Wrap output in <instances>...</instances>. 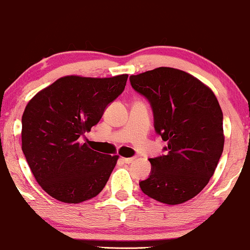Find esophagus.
I'll return each mask as SVG.
<instances>
[{
    "instance_id": "esophagus-1",
    "label": "esophagus",
    "mask_w": 250,
    "mask_h": 250,
    "mask_svg": "<svg viewBox=\"0 0 250 250\" xmlns=\"http://www.w3.org/2000/svg\"><path fill=\"white\" fill-rule=\"evenodd\" d=\"M122 160L125 164H132L135 160V157H131V158H122Z\"/></svg>"
}]
</instances>
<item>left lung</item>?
Listing matches in <instances>:
<instances>
[{
  "label": "left lung",
  "instance_id": "8db88e82",
  "mask_svg": "<svg viewBox=\"0 0 250 250\" xmlns=\"http://www.w3.org/2000/svg\"><path fill=\"white\" fill-rule=\"evenodd\" d=\"M129 81L149 100L156 132L167 141L166 155L149 159L151 174L140 188L159 203H186L207 186L223 152L220 104L207 85L175 68L159 67Z\"/></svg>",
  "mask_w": 250,
  "mask_h": 250
}]
</instances>
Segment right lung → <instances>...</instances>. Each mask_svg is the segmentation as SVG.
<instances>
[{
  "label": "right lung",
  "instance_id": "obj_1",
  "mask_svg": "<svg viewBox=\"0 0 250 250\" xmlns=\"http://www.w3.org/2000/svg\"><path fill=\"white\" fill-rule=\"evenodd\" d=\"M127 77L64 76L27 104L21 149L37 183L54 199L83 203L98 196L108 182L118 156L94 151L80 138L124 91Z\"/></svg>",
  "mask_w": 250,
  "mask_h": 250
}]
</instances>
